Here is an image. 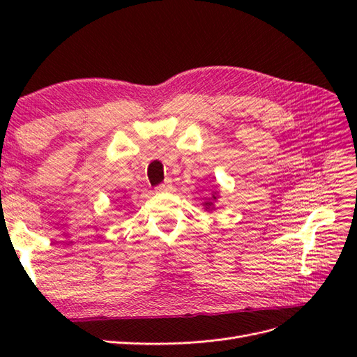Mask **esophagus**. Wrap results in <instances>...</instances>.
<instances>
[{
    "label": "esophagus",
    "mask_w": 357,
    "mask_h": 357,
    "mask_svg": "<svg viewBox=\"0 0 357 357\" xmlns=\"http://www.w3.org/2000/svg\"><path fill=\"white\" fill-rule=\"evenodd\" d=\"M171 188H172L171 180H165L164 183H160L159 186H156V192H168L171 190Z\"/></svg>",
    "instance_id": "34e87169"
}]
</instances>
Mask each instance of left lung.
I'll use <instances>...</instances> for the list:
<instances>
[{
	"label": "left lung",
	"instance_id": "8db88e82",
	"mask_svg": "<svg viewBox=\"0 0 357 357\" xmlns=\"http://www.w3.org/2000/svg\"><path fill=\"white\" fill-rule=\"evenodd\" d=\"M219 192L218 190H213L211 192V195L208 197V198H205V201L202 202V205H204V210L205 211H213V210H215V201L219 199Z\"/></svg>",
	"mask_w": 357,
	"mask_h": 357
}]
</instances>
